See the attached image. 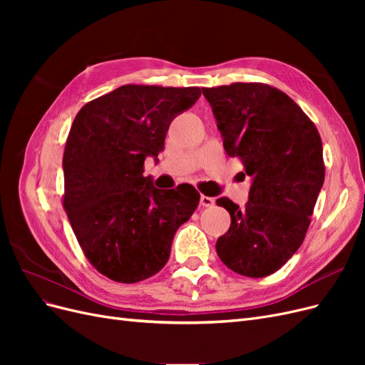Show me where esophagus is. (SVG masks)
<instances>
[{
  "mask_svg": "<svg viewBox=\"0 0 365 365\" xmlns=\"http://www.w3.org/2000/svg\"><path fill=\"white\" fill-rule=\"evenodd\" d=\"M201 205L202 207H213L215 205V197L212 196H205V195H201Z\"/></svg>",
  "mask_w": 365,
  "mask_h": 365,
  "instance_id": "34e87169",
  "label": "esophagus"
}]
</instances>
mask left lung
<instances>
[{
  "mask_svg": "<svg viewBox=\"0 0 365 365\" xmlns=\"http://www.w3.org/2000/svg\"><path fill=\"white\" fill-rule=\"evenodd\" d=\"M228 157L251 176L248 202L228 197L231 224L216 242L227 267L247 277L279 271L303 244L324 182L323 143L289 96L263 83L202 88Z\"/></svg>",
  "mask_w": 365,
  "mask_h": 365,
  "instance_id": "obj_1",
  "label": "left lung"
}]
</instances>
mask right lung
Here are the masks:
<instances>
[{
	"mask_svg": "<svg viewBox=\"0 0 365 365\" xmlns=\"http://www.w3.org/2000/svg\"><path fill=\"white\" fill-rule=\"evenodd\" d=\"M200 96L197 86L123 85L77 113L62 160L63 207L85 256L108 279L137 283L157 274L200 204L190 184L160 190L143 176L172 120Z\"/></svg>",
	"mask_w": 365,
	"mask_h": 365,
	"instance_id": "obj_1",
	"label": "right lung"
}]
</instances>
